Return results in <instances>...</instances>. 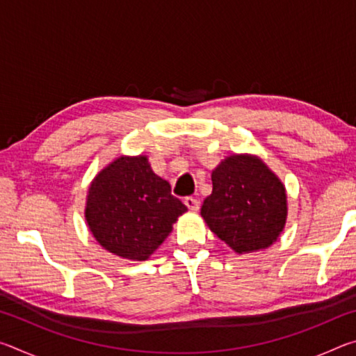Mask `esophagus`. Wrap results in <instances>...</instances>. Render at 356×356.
I'll return each instance as SVG.
<instances>
[{"label":"esophagus","instance_id":"esophagus-1","mask_svg":"<svg viewBox=\"0 0 356 356\" xmlns=\"http://www.w3.org/2000/svg\"><path fill=\"white\" fill-rule=\"evenodd\" d=\"M184 202H185L186 207H188L190 210H193V212H196V210L200 209V201H197L196 197H191V196L190 197H185Z\"/></svg>","mask_w":356,"mask_h":356}]
</instances>
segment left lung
Here are the masks:
<instances>
[{
	"label": "left lung",
	"instance_id": "obj_1",
	"mask_svg": "<svg viewBox=\"0 0 356 356\" xmlns=\"http://www.w3.org/2000/svg\"><path fill=\"white\" fill-rule=\"evenodd\" d=\"M212 185L201 215L229 248L245 254L278 240L287 220L286 186L259 156H226L212 171Z\"/></svg>",
	"mask_w": 356,
	"mask_h": 356
}]
</instances>
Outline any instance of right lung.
Here are the masks:
<instances>
[{"label": "right lung", "instance_id": "obj_1", "mask_svg": "<svg viewBox=\"0 0 356 356\" xmlns=\"http://www.w3.org/2000/svg\"><path fill=\"white\" fill-rule=\"evenodd\" d=\"M185 212L146 155H120L89 185L84 218L102 248L122 259L147 261Z\"/></svg>", "mask_w": 356, "mask_h": 356}]
</instances>
